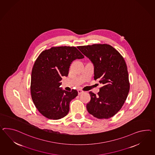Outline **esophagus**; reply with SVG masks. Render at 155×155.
Segmentation results:
<instances>
[{
	"instance_id": "obj_1",
	"label": "esophagus",
	"mask_w": 155,
	"mask_h": 155,
	"mask_svg": "<svg viewBox=\"0 0 155 155\" xmlns=\"http://www.w3.org/2000/svg\"><path fill=\"white\" fill-rule=\"evenodd\" d=\"M78 94H79V95L81 94V93H83L84 92L83 91H82V90H81V89H78Z\"/></svg>"
}]
</instances>
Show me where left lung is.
Returning a JSON list of instances; mask_svg holds the SVG:
<instances>
[{
    "mask_svg": "<svg viewBox=\"0 0 155 155\" xmlns=\"http://www.w3.org/2000/svg\"><path fill=\"white\" fill-rule=\"evenodd\" d=\"M78 48L94 64V79L103 84L97 95L89 91L88 112L99 119H107L121 110L127 98L130 83L123 57L107 44L79 46Z\"/></svg>",
    "mask_w": 155,
    "mask_h": 155,
    "instance_id": "left-lung-1",
    "label": "left lung"
}]
</instances>
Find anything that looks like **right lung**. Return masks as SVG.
I'll use <instances>...</instances> for the list:
<instances>
[{
    "label": "right lung",
    "mask_w": 155,
    "mask_h": 155,
    "mask_svg": "<svg viewBox=\"0 0 155 155\" xmlns=\"http://www.w3.org/2000/svg\"><path fill=\"white\" fill-rule=\"evenodd\" d=\"M84 57L75 47H53L41 52L32 69L30 91L38 110L49 119L68 115L70 102L78 95L75 89L66 91L60 87L62 76H68L72 62Z\"/></svg>",
    "instance_id": "obj_1"
}]
</instances>
